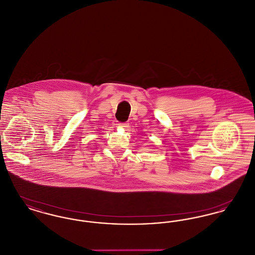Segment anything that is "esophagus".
<instances>
[{
    "mask_svg": "<svg viewBox=\"0 0 255 255\" xmlns=\"http://www.w3.org/2000/svg\"><path fill=\"white\" fill-rule=\"evenodd\" d=\"M118 125H119L120 127L126 128V127H128V126H129V123H128V122H122V123H118Z\"/></svg>",
    "mask_w": 255,
    "mask_h": 255,
    "instance_id": "esophagus-1",
    "label": "esophagus"
}]
</instances>
